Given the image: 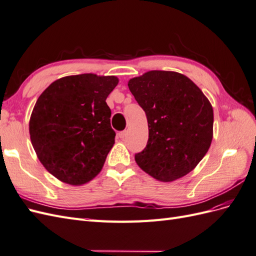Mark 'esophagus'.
Listing matches in <instances>:
<instances>
[{"label":"esophagus","mask_w":256,"mask_h":256,"mask_svg":"<svg viewBox=\"0 0 256 256\" xmlns=\"http://www.w3.org/2000/svg\"><path fill=\"white\" fill-rule=\"evenodd\" d=\"M126 134H127L126 131H120V132H118V136L120 138H122H122H126Z\"/></svg>","instance_id":"esophagus-1"}]
</instances>
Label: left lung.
<instances>
[{
  "label": "left lung",
  "instance_id": "1",
  "mask_svg": "<svg viewBox=\"0 0 256 256\" xmlns=\"http://www.w3.org/2000/svg\"><path fill=\"white\" fill-rule=\"evenodd\" d=\"M128 88L144 110L148 141L136 162L154 180L171 182L204 158L214 136V110L204 92L176 72L150 70Z\"/></svg>",
  "mask_w": 256,
  "mask_h": 256
}]
</instances>
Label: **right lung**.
Wrapping results in <instances>:
<instances>
[{"label":"right lung","mask_w":256,"mask_h":256,"mask_svg":"<svg viewBox=\"0 0 256 256\" xmlns=\"http://www.w3.org/2000/svg\"><path fill=\"white\" fill-rule=\"evenodd\" d=\"M118 84L115 76H67L38 97L30 118V142L58 180L81 186L102 170L115 143L106 99Z\"/></svg>","instance_id":"right-lung-1"}]
</instances>
